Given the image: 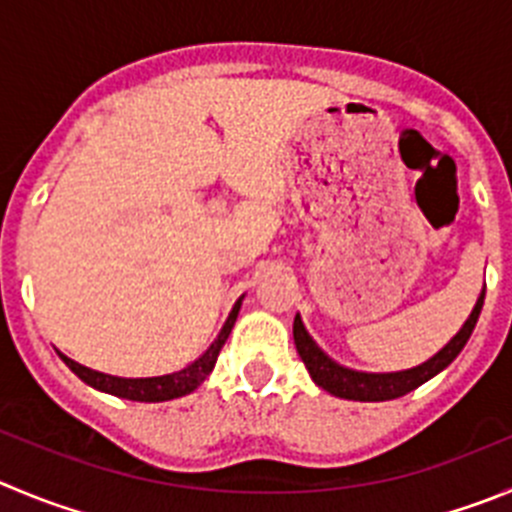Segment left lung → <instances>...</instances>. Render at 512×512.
Returning a JSON list of instances; mask_svg holds the SVG:
<instances>
[{
    "instance_id": "obj_1",
    "label": "left lung",
    "mask_w": 512,
    "mask_h": 512,
    "mask_svg": "<svg viewBox=\"0 0 512 512\" xmlns=\"http://www.w3.org/2000/svg\"><path fill=\"white\" fill-rule=\"evenodd\" d=\"M482 300H485V288H482L480 298H477L475 308H472L465 326L450 338V343H444V348H439L432 358H427L424 364L412 366V369L379 371V374H376V371L348 369V366L333 361V358L313 341V336L305 331L300 313L295 315V321H293L295 348H298L300 358H303V364L305 369H308L310 379L321 386V389H326L328 394L338 396V399H351V401L399 399V396L409 394V391H414L417 386H422L424 381L434 379L439 371L447 369V366L460 356V351L465 348V343L470 341L472 331H475V323L477 318H480V310H482Z\"/></svg>"
}]
</instances>
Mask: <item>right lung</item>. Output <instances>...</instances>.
Returning <instances> with one entry per match:
<instances>
[{
  "mask_svg": "<svg viewBox=\"0 0 512 512\" xmlns=\"http://www.w3.org/2000/svg\"><path fill=\"white\" fill-rule=\"evenodd\" d=\"M242 295L234 308L229 310V318L224 321L222 331L219 336L214 338L212 346L197 358V361H191L189 366L184 369L174 371V374H164V376H138V379H126V376H111V374H103V371H95L88 369V366L78 364L73 358H68L65 353H60V358L65 364L70 366L78 379H83L85 384L93 386V389L103 391V394H113V396H121V399L128 401H171V399H179V396L191 394V391L197 389L209 374H212L214 364H217V356L222 351V346L227 343L229 333H232L234 321H237V315H240L242 308Z\"/></svg>",
  "mask_w": 512,
  "mask_h": 512,
  "instance_id": "add662e5",
  "label": "right lung"
}]
</instances>
